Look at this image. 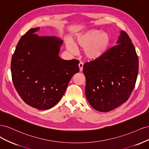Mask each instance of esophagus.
<instances>
[{
    "instance_id": "esophagus-1",
    "label": "esophagus",
    "mask_w": 149,
    "mask_h": 149,
    "mask_svg": "<svg viewBox=\"0 0 149 149\" xmlns=\"http://www.w3.org/2000/svg\"><path fill=\"white\" fill-rule=\"evenodd\" d=\"M79 71H81L83 69V62H80L79 63Z\"/></svg>"
}]
</instances>
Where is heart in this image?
Returning a JSON list of instances; mask_svg holds the SVG:
<instances>
[{"instance_id":"1","label":"heart","mask_w":149,"mask_h":149,"mask_svg":"<svg viewBox=\"0 0 149 149\" xmlns=\"http://www.w3.org/2000/svg\"><path fill=\"white\" fill-rule=\"evenodd\" d=\"M74 43L78 47L84 49V55L89 60H96L107 52L111 43L109 33L99 30H90L78 35ZM71 41L66 42V47L72 53L76 52V47Z\"/></svg>"}]
</instances>
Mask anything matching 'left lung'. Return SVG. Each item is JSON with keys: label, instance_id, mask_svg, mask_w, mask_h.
Segmentation results:
<instances>
[{"label": "left lung", "instance_id": "obj_1", "mask_svg": "<svg viewBox=\"0 0 149 149\" xmlns=\"http://www.w3.org/2000/svg\"><path fill=\"white\" fill-rule=\"evenodd\" d=\"M117 45L102 57L85 63V94L94 109L108 112L127 101L135 87L139 59L132 40L120 31Z\"/></svg>", "mask_w": 149, "mask_h": 149}]
</instances>
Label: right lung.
<instances>
[{
    "instance_id": "obj_1",
    "label": "right lung",
    "mask_w": 149,
    "mask_h": 149,
    "mask_svg": "<svg viewBox=\"0 0 149 149\" xmlns=\"http://www.w3.org/2000/svg\"><path fill=\"white\" fill-rule=\"evenodd\" d=\"M40 29H30L20 39L12 58L11 73L22 100L46 110L60 101L72 76L79 71V61L61 59L63 40L35 34Z\"/></svg>"
}]
</instances>
